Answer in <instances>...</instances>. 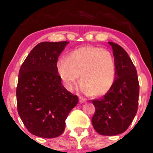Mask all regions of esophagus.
<instances>
[{"instance_id":"1","label":"esophagus","mask_w":153,"mask_h":153,"mask_svg":"<svg viewBox=\"0 0 153 153\" xmlns=\"http://www.w3.org/2000/svg\"><path fill=\"white\" fill-rule=\"evenodd\" d=\"M79 101H80V103H84L86 101V99H85V98L83 97H80L79 98Z\"/></svg>"}]
</instances>
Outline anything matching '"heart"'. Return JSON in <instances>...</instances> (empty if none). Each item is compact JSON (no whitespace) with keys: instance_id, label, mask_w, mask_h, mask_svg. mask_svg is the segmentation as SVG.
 <instances>
[{"instance_id":"obj_1","label":"heart","mask_w":153,"mask_h":153,"mask_svg":"<svg viewBox=\"0 0 153 153\" xmlns=\"http://www.w3.org/2000/svg\"><path fill=\"white\" fill-rule=\"evenodd\" d=\"M56 70L68 89H72L80 75V88L85 94L94 96L106 94L113 86L116 78V64L109 52L94 46L77 49L59 58Z\"/></svg>"}]
</instances>
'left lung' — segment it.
I'll list each match as a JSON object with an SVG mask.
<instances>
[{
  "instance_id": "obj_1",
  "label": "left lung",
  "mask_w": 153,
  "mask_h": 153,
  "mask_svg": "<svg viewBox=\"0 0 153 153\" xmlns=\"http://www.w3.org/2000/svg\"><path fill=\"white\" fill-rule=\"evenodd\" d=\"M108 44L114 56L116 78L113 86L103 98L92 101L96 111L91 122L99 134L112 136L125 131L134 119L140 85L137 70L127 52L117 44Z\"/></svg>"
}]
</instances>
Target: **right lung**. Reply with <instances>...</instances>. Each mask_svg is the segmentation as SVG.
I'll return each instance as SVG.
<instances>
[{"label": "right lung", "instance_id": "right-lung-1", "mask_svg": "<svg viewBox=\"0 0 153 153\" xmlns=\"http://www.w3.org/2000/svg\"><path fill=\"white\" fill-rule=\"evenodd\" d=\"M69 42H44L36 45L23 62L16 88L17 110L29 132L39 137L62 134L65 119L78 103L67 91L56 70V62Z\"/></svg>", "mask_w": 153, "mask_h": 153}]
</instances>
